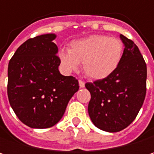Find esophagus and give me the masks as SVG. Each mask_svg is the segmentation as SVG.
<instances>
[{"mask_svg": "<svg viewBox=\"0 0 154 154\" xmlns=\"http://www.w3.org/2000/svg\"><path fill=\"white\" fill-rule=\"evenodd\" d=\"M78 84H79V86H80L81 88L85 87V82H84V81H82V80H79V81H78Z\"/></svg>", "mask_w": 154, "mask_h": 154, "instance_id": "34e87169", "label": "esophagus"}]
</instances>
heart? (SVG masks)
I'll list each match as a JSON object with an SVG mask.
<instances>
[{"instance_id":"b5f03b06","label":"heart","mask_w":154,"mask_h":154,"mask_svg":"<svg viewBox=\"0 0 154 154\" xmlns=\"http://www.w3.org/2000/svg\"><path fill=\"white\" fill-rule=\"evenodd\" d=\"M123 52L121 40L103 35H91L72 41L69 51H60L59 57L67 70H77L79 63H82L87 77L99 80L110 76L118 69Z\"/></svg>"}]
</instances>
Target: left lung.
Returning a JSON list of instances; mask_svg holds the SVG:
<instances>
[{
    "label": "left lung",
    "instance_id": "1",
    "mask_svg": "<svg viewBox=\"0 0 154 154\" xmlns=\"http://www.w3.org/2000/svg\"><path fill=\"white\" fill-rule=\"evenodd\" d=\"M124 52L118 69L106 78L86 83L91 94L88 113L94 125L115 133L129 126L142 107L146 94L147 69L138 47L123 35Z\"/></svg>",
    "mask_w": 154,
    "mask_h": 154
}]
</instances>
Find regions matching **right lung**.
<instances>
[{
	"mask_svg": "<svg viewBox=\"0 0 154 154\" xmlns=\"http://www.w3.org/2000/svg\"><path fill=\"white\" fill-rule=\"evenodd\" d=\"M55 34L30 38L16 51L8 66V97L17 117L32 128L57 124L78 91L75 77L59 71Z\"/></svg>",
	"mask_w": 154,
	"mask_h": 154,
	"instance_id": "right-lung-1",
	"label": "right lung"
}]
</instances>
